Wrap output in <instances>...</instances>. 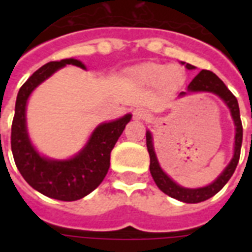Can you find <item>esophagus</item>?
Instances as JSON below:
<instances>
[{
    "label": "esophagus",
    "mask_w": 252,
    "mask_h": 252,
    "mask_svg": "<svg viewBox=\"0 0 252 252\" xmlns=\"http://www.w3.org/2000/svg\"><path fill=\"white\" fill-rule=\"evenodd\" d=\"M148 116V111L141 108V107H138L136 110L133 111V118L137 119V120H142V119H145Z\"/></svg>",
    "instance_id": "esophagus-1"
}]
</instances>
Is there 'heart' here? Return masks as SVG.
<instances>
[{
  "label": "heart",
  "mask_w": 252,
  "mask_h": 252,
  "mask_svg": "<svg viewBox=\"0 0 252 252\" xmlns=\"http://www.w3.org/2000/svg\"><path fill=\"white\" fill-rule=\"evenodd\" d=\"M134 81L142 85L159 84L166 90H174L183 82V72L178 66H166L156 63H145L136 66L132 72Z\"/></svg>",
  "instance_id": "b5f03b06"
}]
</instances>
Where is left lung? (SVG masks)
Wrapping results in <instances>:
<instances>
[{
  "mask_svg": "<svg viewBox=\"0 0 252 252\" xmlns=\"http://www.w3.org/2000/svg\"><path fill=\"white\" fill-rule=\"evenodd\" d=\"M180 64L186 65L188 70L195 69V66L191 64H187L184 61H180ZM192 93H212L216 94L217 96L222 99L223 103L226 104L229 111H230L231 118L234 122L235 126V136H234V153L233 158L229 162V165L223 168V171L216 178L212 183L208 186L199 188H186L182 187L180 184L170 178L163 170H162L159 162H158L157 154L154 150L153 145V136L150 133V130H146V148L149 152L150 156V174L153 176L154 182L157 184V187L162 192H165L166 195L170 197L183 201V203L195 204L201 203L204 200H208L212 196H215L217 192L222 189V187L229 182L231 175L234 174L235 167L238 165L239 156H241V146H242V137H243V129H242V122H241V115H239V106L238 100L234 95L231 94V91L225 86L222 81L220 80L219 77L216 76L213 72L209 70H201L197 76L191 81V84L187 86V91H182L178 95V98H183L186 95L192 94Z\"/></svg>",
  "mask_w": 252,
  "mask_h": 252,
  "instance_id": "8db88e82",
  "label": "left lung"
}]
</instances>
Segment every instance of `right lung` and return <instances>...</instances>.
<instances>
[{"mask_svg":"<svg viewBox=\"0 0 252 252\" xmlns=\"http://www.w3.org/2000/svg\"><path fill=\"white\" fill-rule=\"evenodd\" d=\"M66 65L86 69L76 59L51 61L37 69L19 89L11 126V152L18 170L33 189L51 199L74 201L89 195L103 182L110 168L111 152L132 115L126 114L112 122L100 123L84 148L68 159L41 156L29 136L26 107L32 91Z\"/></svg>","mask_w":252,"mask_h":252,"instance_id":"1","label":"right lung"}]
</instances>
